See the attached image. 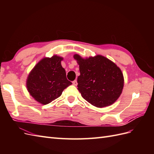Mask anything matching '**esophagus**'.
<instances>
[{"instance_id":"obj_1","label":"esophagus","mask_w":154,"mask_h":154,"mask_svg":"<svg viewBox=\"0 0 154 154\" xmlns=\"http://www.w3.org/2000/svg\"><path fill=\"white\" fill-rule=\"evenodd\" d=\"M72 84L74 85V86H76L78 85V83H77V81L76 80H74L72 82Z\"/></svg>"}]
</instances>
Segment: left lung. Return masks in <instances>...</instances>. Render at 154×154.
I'll return each mask as SVG.
<instances>
[{"label": "left lung", "instance_id": "obj_1", "mask_svg": "<svg viewBox=\"0 0 154 154\" xmlns=\"http://www.w3.org/2000/svg\"><path fill=\"white\" fill-rule=\"evenodd\" d=\"M80 67L78 89L88 103L98 108L112 105L122 94L123 74L117 65L101 55L83 58L74 55Z\"/></svg>", "mask_w": 154, "mask_h": 154}]
</instances>
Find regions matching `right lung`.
Returning <instances> with one entry per match:
<instances>
[{
	"label": "right lung",
	"instance_id": "add662e5",
	"mask_svg": "<svg viewBox=\"0 0 154 154\" xmlns=\"http://www.w3.org/2000/svg\"><path fill=\"white\" fill-rule=\"evenodd\" d=\"M63 59L57 55L44 58L29 72L26 81L27 89L38 103L42 105L51 103L72 84L67 79L66 70L61 65Z\"/></svg>",
	"mask_w": 154,
	"mask_h": 154
}]
</instances>
